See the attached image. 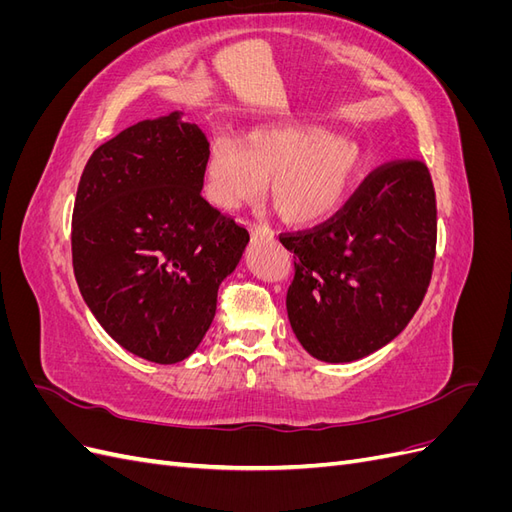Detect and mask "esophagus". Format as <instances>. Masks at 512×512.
Wrapping results in <instances>:
<instances>
[{"label": "esophagus", "instance_id": "obj_1", "mask_svg": "<svg viewBox=\"0 0 512 512\" xmlns=\"http://www.w3.org/2000/svg\"><path fill=\"white\" fill-rule=\"evenodd\" d=\"M250 230H252V237H256V239H273V230H269L267 226L254 224Z\"/></svg>", "mask_w": 512, "mask_h": 512}]
</instances>
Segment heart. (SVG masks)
Instances as JSON below:
<instances>
[{
	"label": "heart",
	"instance_id": "obj_1",
	"mask_svg": "<svg viewBox=\"0 0 512 512\" xmlns=\"http://www.w3.org/2000/svg\"><path fill=\"white\" fill-rule=\"evenodd\" d=\"M365 166L363 147L318 123L269 121L235 138H215L205 162V190L213 205L239 209L269 194L292 224L329 220L346 203Z\"/></svg>",
	"mask_w": 512,
	"mask_h": 512
}]
</instances>
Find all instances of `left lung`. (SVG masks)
<instances>
[{"label": "left lung", "mask_w": 512, "mask_h": 512, "mask_svg": "<svg viewBox=\"0 0 512 512\" xmlns=\"http://www.w3.org/2000/svg\"><path fill=\"white\" fill-rule=\"evenodd\" d=\"M436 192L423 162L369 173L331 220L280 235L294 254L290 327L324 363L380 350L421 307L436 258Z\"/></svg>", "instance_id": "left-lung-1"}]
</instances>
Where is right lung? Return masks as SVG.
Returning a JSON list of instances; mask_svg holds the SVG:
<instances>
[{"instance_id":"add662e5","label":"right lung","mask_w":512,"mask_h":512,"mask_svg":"<svg viewBox=\"0 0 512 512\" xmlns=\"http://www.w3.org/2000/svg\"><path fill=\"white\" fill-rule=\"evenodd\" d=\"M207 153L179 111L145 119L91 153L76 190V284L102 329L151 363H179L203 342L250 241L200 194Z\"/></svg>"}]
</instances>
